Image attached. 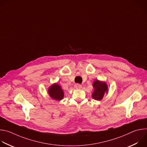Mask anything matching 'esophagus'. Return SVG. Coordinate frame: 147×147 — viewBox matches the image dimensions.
<instances>
[{
    "instance_id": "obj_1",
    "label": "esophagus",
    "mask_w": 147,
    "mask_h": 147,
    "mask_svg": "<svg viewBox=\"0 0 147 147\" xmlns=\"http://www.w3.org/2000/svg\"><path fill=\"white\" fill-rule=\"evenodd\" d=\"M82 86L80 84H76L74 85V88L76 89H80L81 88Z\"/></svg>"
}]
</instances>
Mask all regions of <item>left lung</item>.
<instances>
[{"label":"left lung","mask_w":147,"mask_h":147,"mask_svg":"<svg viewBox=\"0 0 147 147\" xmlns=\"http://www.w3.org/2000/svg\"><path fill=\"white\" fill-rule=\"evenodd\" d=\"M93 87L94 88V91L92 93V96L95 100H101L105 93L108 92V86L104 82L95 80L93 83Z\"/></svg>","instance_id":"left-lung-1"}]
</instances>
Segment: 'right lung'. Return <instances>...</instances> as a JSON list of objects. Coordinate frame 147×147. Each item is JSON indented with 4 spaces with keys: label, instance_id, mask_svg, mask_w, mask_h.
Returning <instances> with one entry per match:
<instances>
[{
    "label": "right lung",
    "instance_id": "obj_1",
    "mask_svg": "<svg viewBox=\"0 0 147 147\" xmlns=\"http://www.w3.org/2000/svg\"><path fill=\"white\" fill-rule=\"evenodd\" d=\"M48 92L50 96L53 99L60 100L63 98L64 92L61 88L60 86H59L57 84H53L49 88Z\"/></svg>",
    "mask_w": 147,
    "mask_h": 147
}]
</instances>
